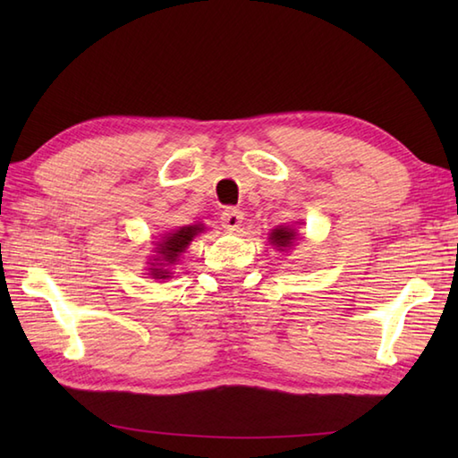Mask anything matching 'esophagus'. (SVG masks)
Wrapping results in <instances>:
<instances>
[{
	"mask_svg": "<svg viewBox=\"0 0 458 458\" xmlns=\"http://www.w3.org/2000/svg\"><path fill=\"white\" fill-rule=\"evenodd\" d=\"M242 220H244V212L238 208H228L222 212L220 222L222 226L226 230H238V226H242Z\"/></svg>",
	"mask_w": 458,
	"mask_h": 458,
	"instance_id": "34e87169",
	"label": "esophagus"
}]
</instances>
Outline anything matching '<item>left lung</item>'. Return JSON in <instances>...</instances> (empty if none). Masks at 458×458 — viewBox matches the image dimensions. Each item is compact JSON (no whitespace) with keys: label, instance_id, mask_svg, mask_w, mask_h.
Segmentation results:
<instances>
[{"label":"left lung","instance_id":"left-lung-1","mask_svg":"<svg viewBox=\"0 0 458 458\" xmlns=\"http://www.w3.org/2000/svg\"><path fill=\"white\" fill-rule=\"evenodd\" d=\"M297 238V232L289 226H277L276 230H271L269 234V244L276 246L277 250L285 251L287 248L293 246V242Z\"/></svg>","mask_w":458,"mask_h":458}]
</instances>
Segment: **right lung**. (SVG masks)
Listing matches in <instances>:
<instances>
[{
    "mask_svg": "<svg viewBox=\"0 0 458 458\" xmlns=\"http://www.w3.org/2000/svg\"><path fill=\"white\" fill-rule=\"evenodd\" d=\"M204 230L202 224H192V226H182L169 234H163V240L157 242V248H155L153 264H151V277L153 279H169L171 277V266L179 261L181 254L189 248L192 238L200 234Z\"/></svg>",
    "mask_w": 458,
    "mask_h": 458,
    "instance_id": "obj_1",
    "label": "right lung"
}]
</instances>
